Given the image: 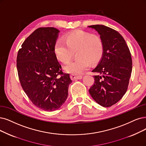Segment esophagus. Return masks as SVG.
Here are the masks:
<instances>
[{"mask_svg": "<svg viewBox=\"0 0 146 146\" xmlns=\"http://www.w3.org/2000/svg\"><path fill=\"white\" fill-rule=\"evenodd\" d=\"M70 78L72 80H76V79H82V76L80 74H70Z\"/></svg>", "mask_w": 146, "mask_h": 146, "instance_id": "esophagus-1", "label": "esophagus"}]
</instances>
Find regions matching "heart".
Here are the masks:
<instances>
[{
  "mask_svg": "<svg viewBox=\"0 0 146 146\" xmlns=\"http://www.w3.org/2000/svg\"><path fill=\"white\" fill-rule=\"evenodd\" d=\"M76 51L74 61L64 67L65 71L79 74L87 70L91 64L98 62L104 51V41L98 35L84 31H76L67 34L64 41L58 40L54 46V53L59 61H69Z\"/></svg>",
  "mask_w": 146,
  "mask_h": 146,
  "instance_id": "obj_1",
  "label": "heart"
}]
</instances>
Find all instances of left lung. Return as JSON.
<instances>
[{
	"label": "left lung",
	"mask_w": 146,
	"mask_h": 146,
	"mask_svg": "<svg viewBox=\"0 0 146 146\" xmlns=\"http://www.w3.org/2000/svg\"><path fill=\"white\" fill-rule=\"evenodd\" d=\"M104 41V51L93 72L94 82L89 89L93 99L100 105L110 107L125 95L130 79L132 61L125 40L118 32L104 25H91Z\"/></svg>",
	"instance_id": "1"
}]
</instances>
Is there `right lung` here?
Here are the masks:
<instances>
[{
    "label": "right lung",
    "mask_w": 146,
    "mask_h": 146,
    "mask_svg": "<svg viewBox=\"0 0 146 146\" xmlns=\"http://www.w3.org/2000/svg\"><path fill=\"white\" fill-rule=\"evenodd\" d=\"M59 32L52 27L36 29L23 42L17 56L21 87L32 104L46 111L56 110L64 104L72 82L54 53Z\"/></svg>",
    "instance_id": "add662e5"
}]
</instances>
